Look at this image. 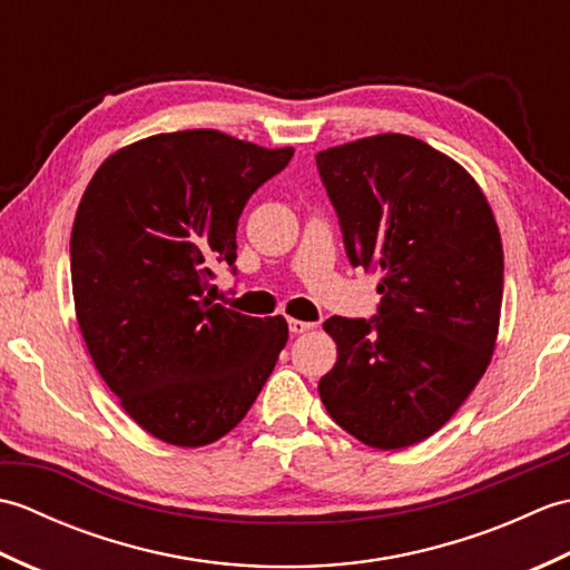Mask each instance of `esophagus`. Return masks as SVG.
<instances>
[{
    "instance_id": "34e87169",
    "label": "esophagus",
    "mask_w": 570,
    "mask_h": 570,
    "mask_svg": "<svg viewBox=\"0 0 570 570\" xmlns=\"http://www.w3.org/2000/svg\"><path fill=\"white\" fill-rule=\"evenodd\" d=\"M316 328V323H308V321H296V318H288V331L292 333H306V331H313Z\"/></svg>"
}]
</instances>
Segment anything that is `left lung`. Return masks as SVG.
<instances>
[{
	"instance_id": "left-lung-1",
	"label": "left lung",
	"mask_w": 570,
	"mask_h": 570,
	"mask_svg": "<svg viewBox=\"0 0 570 570\" xmlns=\"http://www.w3.org/2000/svg\"><path fill=\"white\" fill-rule=\"evenodd\" d=\"M353 266L377 269V316H333L337 345L321 402L357 441L414 445L451 419L485 374L500 328L498 223L463 166L406 135L316 154Z\"/></svg>"
}]
</instances>
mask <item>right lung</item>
Returning a JSON list of instances; mask_svg holds the SVG:
<instances>
[{
    "label": "right lung",
    "instance_id": "right-lung-1",
    "mask_svg": "<svg viewBox=\"0 0 570 570\" xmlns=\"http://www.w3.org/2000/svg\"><path fill=\"white\" fill-rule=\"evenodd\" d=\"M294 149L215 129L156 135L92 176L70 235L76 316L95 367L144 431L208 445L245 419L288 341L282 316L213 304V262L235 269L237 220Z\"/></svg>",
    "mask_w": 570,
    "mask_h": 570
}]
</instances>
